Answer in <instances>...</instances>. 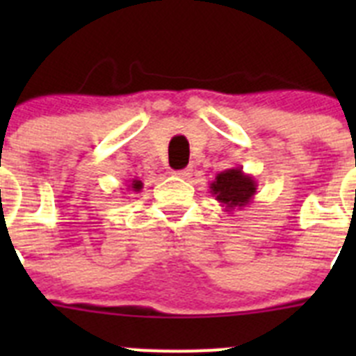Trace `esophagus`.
Returning a JSON list of instances; mask_svg holds the SVG:
<instances>
[{
    "instance_id": "1",
    "label": "esophagus",
    "mask_w": 356,
    "mask_h": 356,
    "mask_svg": "<svg viewBox=\"0 0 356 356\" xmlns=\"http://www.w3.org/2000/svg\"><path fill=\"white\" fill-rule=\"evenodd\" d=\"M172 175L176 176V178H181V180H187V178H191L193 176V169L187 168V169H180V171H175Z\"/></svg>"
}]
</instances>
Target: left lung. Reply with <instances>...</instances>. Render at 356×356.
Returning <instances> with one entry per match:
<instances>
[{
  "label": "left lung",
  "instance_id": "8db88e82",
  "mask_svg": "<svg viewBox=\"0 0 356 356\" xmlns=\"http://www.w3.org/2000/svg\"><path fill=\"white\" fill-rule=\"evenodd\" d=\"M257 187L259 184L253 176L246 175L242 168H232L219 172L209 188L212 196L225 207V212H235L253 203Z\"/></svg>",
  "mask_w": 356,
  "mask_h": 356
}]
</instances>
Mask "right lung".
Returning <instances> with one entry per match:
<instances>
[{
    "label": "right lung",
    "instance_id": "add662e5",
    "mask_svg": "<svg viewBox=\"0 0 356 356\" xmlns=\"http://www.w3.org/2000/svg\"><path fill=\"white\" fill-rule=\"evenodd\" d=\"M128 188H130V191H134V193H139L140 188H143V181L137 180V178H134V180H130V185H128Z\"/></svg>",
    "mask_w": 356,
    "mask_h": 356
}]
</instances>
